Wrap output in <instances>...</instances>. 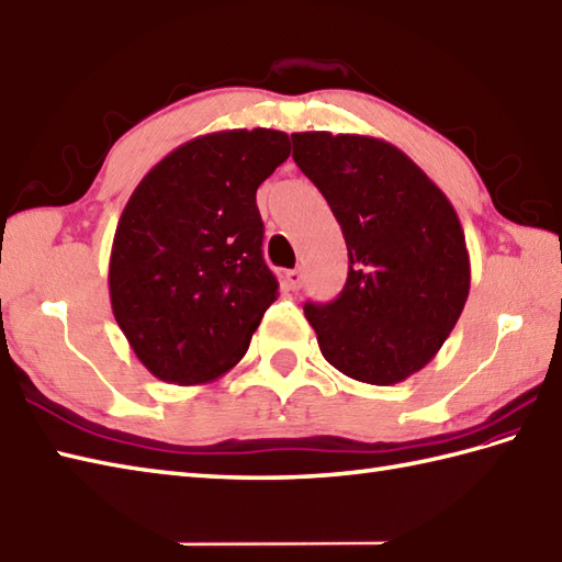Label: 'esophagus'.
I'll return each instance as SVG.
<instances>
[{
  "label": "esophagus",
  "instance_id": "1",
  "mask_svg": "<svg viewBox=\"0 0 562 562\" xmlns=\"http://www.w3.org/2000/svg\"><path fill=\"white\" fill-rule=\"evenodd\" d=\"M285 285H289L291 291H297L303 285V271L301 269H291V271H285Z\"/></svg>",
  "mask_w": 562,
  "mask_h": 562
}]
</instances>
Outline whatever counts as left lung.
I'll use <instances>...</instances> for the list:
<instances>
[{"mask_svg":"<svg viewBox=\"0 0 562 562\" xmlns=\"http://www.w3.org/2000/svg\"><path fill=\"white\" fill-rule=\"evenodd\" d=\"M291 140L349 249L337 301L305 303L319 351L353 381H405L437 357L468 301L461 221L425 171L381 137L307 131Z\"/></svg>","mask_w":562,"mask_h":562,"instance_id":"8db88e82","label":"left lung"}]
</instances>
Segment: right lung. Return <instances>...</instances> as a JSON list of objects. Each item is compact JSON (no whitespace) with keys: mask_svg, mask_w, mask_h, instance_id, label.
Returning a JSON list of instances; mask_svg holds the SVG:
<instances>
[{"mask_svg":"<svg viewBox=\"0 0 562 562\" xmlns=\"http://www.w3.org/2000/svg\"><path fill=\"white\" fill-rule=\"evenodd\" d=\"M289 155V135L271 128L199 135L131 193L111 247V311L159 381L211 383L247 353L279 295L257 189Z\"/></svg>","mask_w":562,"mask_h":562,"instance_id":"1","label":"right lung"}]
</instances>
